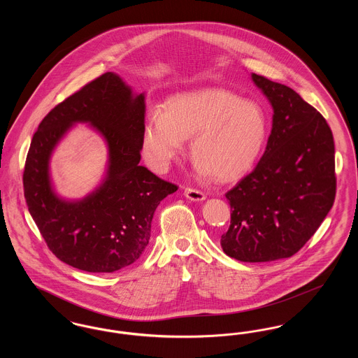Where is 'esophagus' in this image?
<instances>
[{
    "mask_svg": "<svg viewBox=\"0 0 358 358\" xmlns=\"http://www.w3.org/2000/svg\"><path fill=\"white\" fill-rule=\"evenodd\" d=\"M184 193L190 201H204L205 200V194L201 190H197V189H193V187H187Z\"/></svg>",
    "mask_w": 358,
    "mask_h": 358,
    "instance_id": "obj_1",
    "label": "esophagus"
}]
</instances>
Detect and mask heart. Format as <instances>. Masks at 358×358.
<instances>
[{"label":"heart","mask_w":358,"mask_h":358,"mask_svg":"<svg viewBox=\"0 0 358 358\" xmlns=\"http://www.w3.org/2000/svg\"><path fill=\"white\" fill-rule=\"evenodd\" d=\"M267 120L263 108L236 94L209 88L171 96L162 114L154 113L142 136V150L158 171L166 169L190 139V153L220 181L250 171L263 149Z\"/></svg>","instance_id":"heart-1"}]
</instances>
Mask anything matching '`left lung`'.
<instances>
[{
    "label": "left lung",
    "instance_id": "8db88e82",
    "mask_svg": "<svg viewBox=\"0 0 358 358\" xmlns=\"http://www.w3.org/2000/svg\"><path fill=\"white\" fill-rule=\"evenodd\" d=\"M273 110V129L255 169L227 192L231 225L222 251L240 262L296 254L336 197L334 139L324 117L287 85L251 75Z\"/></svg>",
    "mask_w": 358,
    "mask_h": 358
}]
</instances>
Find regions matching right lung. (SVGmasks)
Masks as SVG:
<instances>
[{"instance_id": "right-lung-1", "label": "right lung", "mask_w": 358, "mask_h": 358, "mask_svg": "<svg viewBox=\"0 0 358 358\" xmlns=\"http://www.w3.org/2000/svg\"><path fill=\"white\" fill-rule=\"evenodd\" d=\"M145 108L143 92L107 72L57 104L32 138L22 176L29 213L55 256L78 270L114 273L133 264L149 244L157 206L177 190L138 165ZM76 122L103 136L109 159L99 187L67 201L54 192L49 162Z\"/></svg>"}]
</instances>
